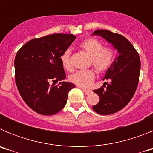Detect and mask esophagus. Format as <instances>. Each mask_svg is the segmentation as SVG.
Masks as SVG:
<instances>
[{
  "label": "esophagus",
  "mask_w": 153,
  "mask_h": 153,
  "mask_svg": "<svg viewBox=\"0 0 153 153\" xmlns=\"http://www.w3.org/2000/svg\"><path fill=\"white\" fill-rule=\"evenodd\" d=\"M81 90H83V92L85 93V94H86V95H89V94L91 93V90H84V89H83V88H81Z\"/></svg>",
  "instance_id": "1"
}]
</instances>
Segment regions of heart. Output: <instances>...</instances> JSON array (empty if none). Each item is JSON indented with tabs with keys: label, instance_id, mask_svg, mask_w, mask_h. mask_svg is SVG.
Masks as SVG:
<instances>
[{
	"label": "heart",
	"instance_id": "1",
	"mask_svg": "<svg viewBox=\"0 0 153 153\" xmlns=\"http://www.w3.org/2000/svg\"><path fill=\"white\" fill-rule=\"evenodd\" d=\"M80 48L90 56V63L99 73H103L111 67L115 59V52L110 47H103L102 42L95 38L83 40L79 45ZM71 51L66 50L60 56L63 67L66 70L72 69L70 63ZM95 78L93 70H78L70 75V80L81 88H88Z\"/></svg>",
	"mask_w": 153,
	"mask_h": 153
}]
</instances>
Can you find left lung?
Listing matches in <instances>:
<instances>
[{"instance_id": "1", "label": "left lung", "mask_w": 153, "mask_h": 153, "mask_svg": "<svg viewBox=\"0 0 153 153\" xmlns=\"http://www.w3.org/2000/svg\"><path fill=\"white\" fill-rule=\"evenodd\" d=\"M92 35L105 39L117 51V57L102 78V80L109 81L102 86L106 89L93 90L100 97L98 103L93 106V110L99 114L110 115L125 107L134 95L141 67L140 56L122 35L106 30H97Z\"/></svg>"}]
</instances>
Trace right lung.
<instances>
[{
    "label": "right lung",
    "instance_id": "add662e5",
    "mask_svg": "<svg viewBox=\"0 0 153 153\" xmlns=\"http://www.w3.org/2000/svg\"><path fill=\"white\" fill-rule=\"evenodd\" d=\"M76 36L56 33L30 40L19 50L14 60L16 85L24 101L33 111L49 116L60 112L67 103V95L75 85L65 79L60 61L62 53Z\"/></svg>",
    "mask_w": 153,
    "mask_h": 153
}]
</instances>
